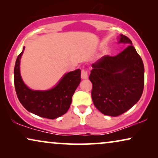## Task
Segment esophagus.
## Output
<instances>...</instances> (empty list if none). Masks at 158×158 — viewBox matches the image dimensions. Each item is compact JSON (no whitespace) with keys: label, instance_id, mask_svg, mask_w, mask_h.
<instances>
[{"label":"esophagus","instance_id":"obj_1","mask_svg":"<svg viewBox=\"0 0 158 158\" xmlns=\"http://www.w3.org/2000/svg\"><path fill=\"white\" fill-rule=\"evenodd\" d=\"M81 77H82V79H87L88 78V73H87V71H86L85 70H84V69H83V70H81Z\"/></svg>","mask_w":158,"mask_h":158}]
</instances>
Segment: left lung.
Listing matches in <instances>:
<instances>
[{
	"mask_svg": "<svg viewBox=\"0 0 158 158\" xmlns=\"http://www.w3.org/2000/svg\"><path fill=\"white\" fill-rule=\"evenodd\" d=\"M119 43L129 44L116 56L106 55L92 64L89 80L92 100L105 115L117 116L141 98L144 85V64L132 42L121 34Z\"/></svg>",
	"mask_w": 158,
	"mask_h": 158,
	"instance_id": "obj_1",
	"label": "left lung"
}]
</instances>
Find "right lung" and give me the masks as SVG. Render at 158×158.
<instances>
[{"mask_svg":"<svg viewBox=\"0 0 158 158\" xmlns=\"http://www.w3.org/2000/svg\"><path fill=\"white\" fill-rule=\"evenodd\" d=\"M23 51L17 57L14 67V86L17 97L27 111L41 117L54 119L66 113L72 97L81 82V70L67 73L52 89L45 91L32 90L23 83L20 75V60Z\"/></svg>","mask_w":158,"mask_h":158,"instance_id":"right-lung-1","label":"right lung"}]
</instances>
